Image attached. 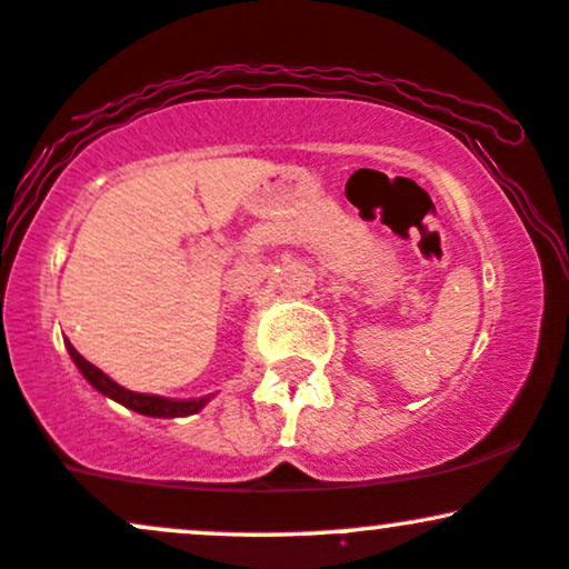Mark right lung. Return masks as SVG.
I'll use <instances>...</instances> for the list:
<instances>
[{"label":"right lung","instance_id":"1","mask_svg":"<svg viewBox=\"0 0 569 569\" xmlns=\"http://www.w3.org/2000/svg\"><path fill=\"white\" fill-rule=\"evenodd\" d=\"M67 350L71 356V361L77 363V369L82 371V377L88 380L101 396L112 398V401L122 403L130 411H139V415L147 417H189V415H198V411L211 401V396H202V398H166V396H154V393H133V390L122 388L117 385L112 377L103 375L101 369L93 367L90 361H84L80 352L74 350V345L67 339Z\"/></svg>","mask_w":569,"mask_h":569}]
</instances>
